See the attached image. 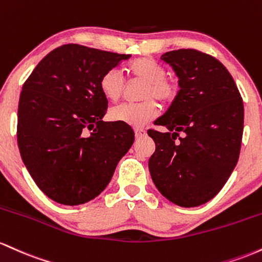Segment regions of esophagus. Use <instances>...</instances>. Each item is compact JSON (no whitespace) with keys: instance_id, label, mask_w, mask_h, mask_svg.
<instances>
[{"instance_id":"1","label":"esophagus","mask_w":262,"mask_h":262,"mask_svg":"<svg viewBox=\"0 0 262 262\" xmlns=\"http://www.w3.org/2000/svg\"><path fill=\"white\" fill-rule=\"evenodd\" d=\"M135 135H136V139H141V137L145 136L146 131L142 130V128H136V130H135Z\"/></svg>"}]
</instances>
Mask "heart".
Instances as JSON below:
<instances>
[{"label": "heart", "mask_w": 262, "mask_h": 262, "mask_svg": "<svg viewBox=\"0 0 262 262\" xmlns=\"http://www.w3.org/2000/svg\"><path fill=\"white\" fill-rule=\"evenodd\" d=\"M128 74L132 81L143 83L141 88L139 104H122L111 108L108 117L113 121L122 122L132 127H143L158 115V106L154 100L162 105H168L176 99L178 84L174 79L166 76L163 66L151 58H139L128 64ZM100 92L108 101L116 102L126 90V80L116 68L108 69L99 81Z\"/></svg>", "instance_id": "obj_1"}]
</instances>
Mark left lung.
<instances>
[{"label": "left lung", "mask_w": 262, "mask_h": 262, "mask_svg": "<svg viewBox=\"0 0 262 262\" xmlns=\"http://www.w3.org/2000/svg\"><path fill=\"white\" fill-rule=\"evenodd\" d=\"M161 59L174 70L179 90L155 122L168 132L147 131L156 143L149 173L169 202L198 207L218 194L239 160L243 99L228 69L209 54L178 49Z\"/></svg>", "instance_id": "8db88e82"}]
</instances>
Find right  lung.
Listing matches in <instances>:
<instances>
[{
	"instance_id": "obj_1",
	"label": "right lung",
	"mask_w": 262,
	"mask_h": 262,
	"mask_svg": "<svg viewBox=\"0 0 262 262\" xmlns=\"http://www.w3.org/2000/svg\"><path fill=\"white\" fill-rule=\"evenodd\" d=\"M130 54L66 44L47 54L23 84L17 142L20 157L52 201L79 205L106 188L135 141L122 122H105L101 75Z\"/></svg>"
}]
</instances>
